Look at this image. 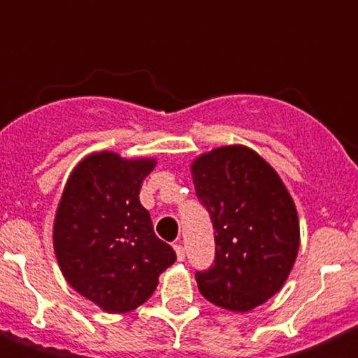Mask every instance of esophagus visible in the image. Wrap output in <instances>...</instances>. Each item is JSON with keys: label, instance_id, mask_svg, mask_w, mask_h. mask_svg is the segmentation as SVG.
<instances>
[{"label": "esophagus", "instance_id": "1", "mask_svg": "<svg viewBox=\"0 0 358 358\" xmlns=\"http://www.w3.org/2000/svg\"><path fill=\"white\" fill-rule=\"evenodd\" d=\"M175 252H176V259L178 261L185 259V248H183L182 243H175Z\"/></svg>", "mask_w": 358, "mask_h": 358}]
</instances>
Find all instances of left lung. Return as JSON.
<instances>
[{"mask_svg": "<svg viewBox=\"0 0 358 358\" xmlns=\"http://www.w3.org/2000/svg\"><path fill=\"white\" fill-rule=\"evenodd\" d=\"M196 196L209 210L216 256L196 272L205 299L250 312L278 294L299 250V217L279 175L245 145L213 149L192 162Z\"/></svg>", "mask_w": 358, "mask_h": 358, "instance_id": "8db88e82", "label": "left lung"}]
</instances>
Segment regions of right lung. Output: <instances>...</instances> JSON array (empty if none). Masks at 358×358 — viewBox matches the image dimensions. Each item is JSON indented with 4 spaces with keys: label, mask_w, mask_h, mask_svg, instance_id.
I'll list each match as a JSON object with an SVG mask.
<instances>
[{
    "label": "right lung",
    "mask_w": 358,
    "mask_h": 358,
    "mask_svg": "<svg viewBox=\"0 0 358 358\" xmlns=\"http://www.w3.org/2000/svg\"><path fill=\"white\" fill-rule=\"evenodd\" d=\"M157 160L93 153L71 171L54 222V248L64 279L108 313H126L151 297L176 261L142 207V182Z\"/></svg>",
    "instance_id": "1"
}]
</instances>
